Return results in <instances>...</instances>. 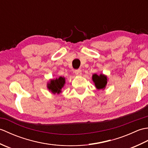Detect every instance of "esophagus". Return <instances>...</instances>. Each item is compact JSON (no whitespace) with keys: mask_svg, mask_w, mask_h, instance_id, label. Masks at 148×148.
I'll return each instance as SVG.
<instances>
[{"mask_svg":"<svg viewBox=\"0 0 148 148\" xmlns=\"http://www.w3.org/2000/svg\"><path fill=\"white\" fill-rule=\"evenodd\" d=\"M75 74H76L77 76H81V75H82V72H81V69H77V70L75 71Z\"/></svg>","mask_w":148,"mask_h":148,"instance_id":"obj_1","label":"esophagus"}]
</instances>
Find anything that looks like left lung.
I'll return each instance as SVG.
<instances>
[{"label": "left lung", "mask_w": 148, "mask_h": 148, "mask_svg": "<svg viewBox=\"0 0 148 148\" xmlns=\"http://www.w3.org/2000/svg\"><path fill=\"white\" fill-rule=\"evenodd\" d=\"M92 80L97 89L103 90L105 89L108 83V77L102 74H100L99 76L97 74H94L92 76Z\"/></svg>", "instance_id": "1"}]
</instances>
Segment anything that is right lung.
<instances>
[{
    "label": "right lung",
    "instance_id": "1",
    "mask_svg": "<svg viewBox=\"0 0 148 148\" xmlns=\"http://www.w3.org/2000/svg\"><path fill=\"white\" fill-rule=\"evenodd\" d=\"M65 83V77L60 76L58 78L50 80L49 82L48 83L47 87H48L50 92H51L53 94H59L60 93H61L62 88L64 86Z\"/></svg>",
    "mask_w": 148,
    "mask_h": 148
}]
</instances>
